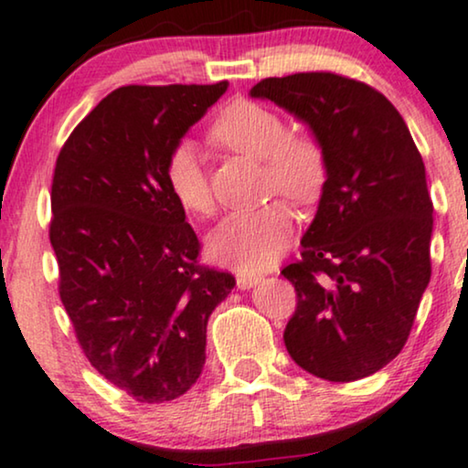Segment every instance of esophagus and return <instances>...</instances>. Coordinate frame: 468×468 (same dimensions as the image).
<instances>
[{
    "label": "esophagus",
    "mask_w": 468,
    "mask_h": 468,
    "mask_svg": "<svg viewBox=\"0 0 468 468\" xmlns=\"http://www.w3.org/2000/svg\"><path fill=\"white\" fill-rule=\"evenodd\" d=\"M258 282H261V278H258V275H247V273H240L239 278H236V284H239V288H253L258 284Z\"/></svg>",
    "instance_id": "obj_1"
}]
</instances>
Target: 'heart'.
I'll return each mask as SVG.
<instances>
[{"label": "heart", "instance_id": "obj_1", "mask_svg": "<svg viewBox=\"0 0 468 468\" xmlns=\"http://www.w3.org/2000/svg\"><path fill=\"white\" fill-rule=\"evenodd\" d=\"M210 141L245 158L261 160L264 182L271 193L286 195L299 206L321 197L327 182V152L313 132L286 130L278 111L261 101L236 100L217 114L210 125ZM165 180L173 199L188 215L210 217L215 195L204 163L190 143H177L165 160ZM295 236V215L284 201L240 212L218 225L207 247L218 262L240 271H264L280 261Z\"/></svg>", "mask_w": 468, "mask_h": 468}]
</instances>
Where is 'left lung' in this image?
<instances>
[{"label": "left lung", "instance_id": "obj_1", "mask_svg": "<svg viewBox=\"0 0 468 468\" xmlns=\"http://www.w3.org/2000/svg\"><path fill=\"white\" fill-rule=\"evenodd\" d=\"M251 97L308 123L327 152L302 261L282 269L297 291L286 349L316 378L356 382L399 356L430 284L434 206L423 158L393 103L345 75L267 78Z\"/></svg>", "mask_w": 468, "mask_h": 468}]
</instances>
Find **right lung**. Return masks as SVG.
<instances>
[{
    "label": "right lung",
    "instance_id": "1",
    "mask_svg": "<svg viewBox=\"0 0 468 468\" xmlns=\"http://www.w3.org/2000/svg\"><path fill=\"white\" fill-rule=\"evenodd\" d=\"M228 82L121 86L58 154L49 240L58 292L89 362L141 403L197 382L206 325L232 292L165 180V160Z\"/></svg>",
    "mask_w": 468,
    "mask_h": 468
}]
</instances>
